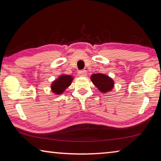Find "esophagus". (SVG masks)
<instances>
[{"label": "esophagus", "mask_w": 161, "mask_h": 161, "mask_svg": "<svg viewBox=\"0 0 161 161\" xmlns=\"http://www.w3.org/2000/svg\"><path fill=\"white\" fill-rule=\"evenodd\" d=\"M78 75L80 76V77H86V70H81V71H79L78 72Z\"/></svg>", "instance_id": "esophagus-1"}]
</instances>
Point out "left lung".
Here are the masks:
<instances>
[{
    "instance_id": "8db88e82",
    "label": "left lung",
    "mask_w": 161,
    "mask_h": 161,
    "mask_svg": "<svg viewBox=\"0 0 161 161\" xmlns=\"http://www.w3.org/2000/svg\"><path fill=\"white\" fill-rule=\"evenodd\" d=\"M91 80L99 91L105 94L112 90L114 86V81L108 75L104 74H93L91 76Z\"/></svg>"
}]
</instances>
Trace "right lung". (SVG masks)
<instances>
[{
	"label": "right lung",
	"mask_w": 161,
	"mask_h": 161,
	"mask_svg": "<svg viewBox=\"0 0 161 161\" xmlns=\"http://www.w3.org/2000/svg\"><path fill=\"white\" fill-rule=\"evenodd\" d=\"M74 77L72 75L62 74L59 75L58 79L54 80L51 84L50 88L53 94L59 95L62 94L72 84Z\"/></svg>",
	"instance_id": "add662e5"
}]
</instances>
